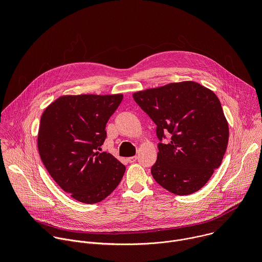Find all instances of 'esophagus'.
<instances>
[{
    "label": "esophagus",
    "mask_w": 262,
    "mask_h": 262,
    "mask_svg": "<svg viewBox=\"0 0 262 262\" xmlns=\"http://www.w3.org/2000/svg\"><path fill=\"white\" fill-rule=\"evenodd\" d=\"M127 161H128V163H135L137 161V157H130L127 159Z\"/></svg>",
    "instance_id": "obj_1"
}]
</instances>
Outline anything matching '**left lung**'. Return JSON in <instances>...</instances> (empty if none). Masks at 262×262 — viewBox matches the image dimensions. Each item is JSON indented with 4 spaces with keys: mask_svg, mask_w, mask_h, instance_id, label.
I'll return each mask as SVG.
<instances>
[{
    "mask_svg": "<svg viewBox=\"0 0 262 262\" xmlns=\"http://www.w3.org/2000/svg\"><path fill=\"white\" fill-rule=\"evenodd\" d=\"M135 101L157 124L159 143L155 180L167 191L190 195L199 191L221 166L229 127L216 95L193 82L171 83L133 94Z\"/></svg>",
    "mask_w": 262,
    "mask_h": 262,
    "instance_id": "8db88e82",
    "label": "left lung"
}]
</instances>
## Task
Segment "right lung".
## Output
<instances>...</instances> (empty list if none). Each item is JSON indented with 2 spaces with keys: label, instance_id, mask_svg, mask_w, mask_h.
Returning <instances> with one entry per match:
<instances>
[{
  "label": "right lung",
  "instance_id": "right-lung-1",
  "mask_svg": "<svg viewBox=\"0 0 262 262\" xmlns=\"http://www.w3.org/2000/svg\"><path fill=\"white\" fill-rule=\"evenodd\" d=\"M122 98V94L63 95L42 113L37 139L40 159L60 188L82 203L105 199L125 172L116 158L96 151Z\"/></svg>",
  "mask_w": 262,
  "mask_h": 262
}]
</instances>
